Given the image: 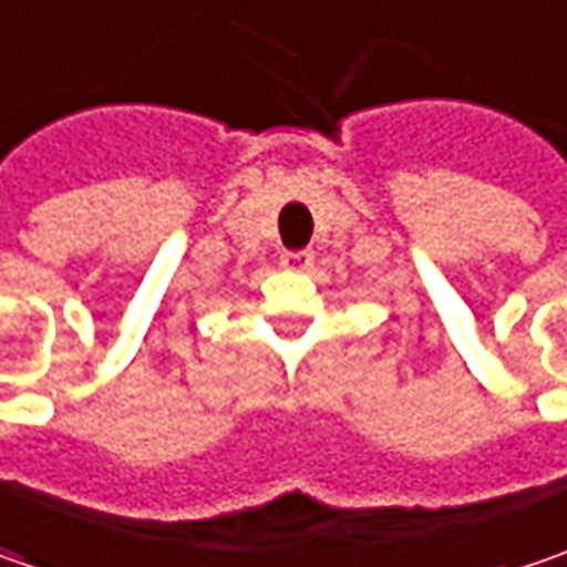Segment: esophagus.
Returning <instances> with one entry per match:
<instances>
[{"label": "esophagus", "instance_id": "34e87169", "mask_svg": "<svg viewBox=\"0 0 567 567\" xmlns=\"http://www.w3.org/2000/svg\"><path fill=\"white\" fill-rule=\"evenodd\" d=\"M311 262H315V250H285L282 252L285 269H295V272H301V269H308Z\"/></svg>", "mask_w": 567, "mask_h": 567}]
</instances>
